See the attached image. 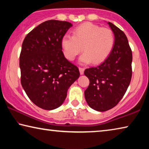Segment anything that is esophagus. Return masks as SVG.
<instances>
[{"instance_id": "obj_1", "label": "esophagus", "mask_w": 149, "mask_h": 149, "mask_svg": "<svg viewBox=\"0 0 149 149\" xmlns=\"http://www.w3.org/2000/svg\"><path fill=\"white\" fill-rule=\"evenodd\" d=\"M79 72L81 75H83L84 74L85 68H79Z\"/></svg>"}]
</instances>
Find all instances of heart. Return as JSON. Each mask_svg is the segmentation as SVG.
Here are the masks:
<instances>
[{
  "label": "heart",
  "mask_w": 149,
  "mask_h": 149,
  "mask_svg": "<svg viewBox=\"0 0 149 149\" xmlns=\"http://www.w3.org/2000/svg\"><path fill=\"white\" fill-rule=\"evenodd\" d=\"M115 37L107 27H100L91 23H85L74 29L73 35L65 33L62 37L61 45L65 58L74 60L82 50L79 63L99 64L109 56L114 48Z\"/></svg>",
  "instance_id": "heart-1"
}]
</instances>
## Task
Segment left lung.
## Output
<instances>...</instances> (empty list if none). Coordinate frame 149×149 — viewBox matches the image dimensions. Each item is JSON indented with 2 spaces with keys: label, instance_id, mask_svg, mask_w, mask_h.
Returning a JSON list of instances; mask_svg holds the SVG:
<instances>
[{
  "label": "left lung",
  "instance_id": "left-lung-1",
  "mask_svg": "<svg viewBox=\"0 0 149 149\" xmlns=\"http://www.w3.org/2000/svg\"><path fill=\"white\" fill-rule=\"evenodd\" d=\"M115 37L112 52L101 64L85 70L89 85L85 98L89 107L104 112L114 108L122 99L132 75V52L126 35L114 24L108 22Z\"/></svg>",
  "mask_w": 149,
  "mask_h": 149
}]
</instances>
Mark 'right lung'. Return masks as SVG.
Segmentation results:
<instances>
[{
    "mask_svg": "<svg viewBox=\"0 0 149 149\" xmlns=\"http://www.w3.org/2000/svg\"><path fill=\"white\" fill-rule=\"evenodd\" d=\"M72 24L48 20L26 35L19 56L21 84L39 108L54 110L65 99L69 87L79 77L78 68L65 58L61 40Z\"/></svg>",
    "mask_w": 149,
    "mask_h": 149,
    "instance_id": "1",
    "label": "right lung"
}]
</instances>
